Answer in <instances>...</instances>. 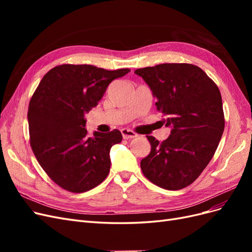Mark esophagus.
Segmentation results:
<instances>
[{
    "mask_svg": "<svg viewBox=\"0 0 252 252\" xmlns=\"http://www.w3.org/2000/svg\"><path fill=\"white\" fill-rule=\"evenodd\" d=\"M122 132V135H123V138L125 140H128V139H133V138H136L138 136V134H136L134 131L130 130V129H127V128H123L121 130Z\"/></svg>",
    "mask_w": 252,
    "mask_h": 252,
    "instance_id": "esophagus-1",
    "label": "esophagus"
}]
</instances>
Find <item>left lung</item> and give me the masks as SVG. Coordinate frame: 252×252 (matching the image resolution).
<instances>
[{"instance_id":"8db88e82","label":"left lung","mask_w":252,"mask_h":252,"mask_svg":"<svg viewBox=\"0 0 252 252\" xmlns=\"http://www.w3.org/2000/svg\"><path fill=\"white\" fill-rule=\"evenodd\" d=\"M157 97L170 135L162 143L147 135L150 154L141 168L150 182L168 190L193 183L208 165L224 132L220 93L200 67L166 63L136 69Z\"/></svg>"}]
</instances>
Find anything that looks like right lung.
<instances>
[{
	"label": "right lung",
	"mask_w": 252,
	"mask_h": 252,
	"mask_svg": "<svg viewBox=\"0 0 252 252\" xmlns=\"http://www.w3.org/2000/svg\"><path fill=\"white\" fill-rule=\"evenodd\" d=\"M129 71L64 64L43 77L29 102L30 145L44 171L60 187L85 192L107 178L110 148L122 141V133L114 129L88 136L85 114L114 79Z\"/></svg>",
	"instance_id": "1"
}]
</instances>
